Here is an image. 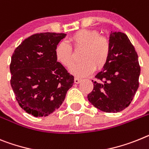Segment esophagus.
Instances as JSON below:
<instances>
[{"label":"esophagus","mask_w":149,"mask_h":149,"mask_svg":"<svg viewBox=\"0 0 149 149\" xmlns=\"http://www.w3.org/2000/svg\"><path fill=\"white\" fill-rule=\"evenodd\" d=\"M81 81V79L78 78V77H74V83L75 84H79Z\"/></svg>","instance_id":"obj_1"}]
</instances>
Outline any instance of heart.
I'll return each instance as SVG.
<instances>
[{"mask_svg": "<svg viewBox=\"0 0 149 149\" xmlns=\"http://www.w3.org/2000/svg\"><path fill=\"white\" fill-rule=\"evenodd\" d=\"M72 47L81 49L79 55L81 62L74 65L71 72L79 77L87 76L96 70H101L107 65L111 55V44L107 38L100 36L96 30L83 29L69 38ZM54 55L57 62L69 68L74 63L73 52L69 45L59 42L56 46Z\"/></svg>", "mask_w": 149, "mask_h": 149, "instance_id": "obj_1", "label": "heart"}]
</instances>
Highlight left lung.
Wrapping results in <instances>:
<instances>
[{
    "label": "left lung",
    "instance_id": "1",
    "mask_svg": "<svg viewBox=\"0 0 149 149\" xmlns=\"http://www.w3.org/2000/svg\"><path fill=\"white\" fill-rule=\"evenodd\" d=\"M111 55L107 65L95 76L90 103L105 112H119L128 107L139 87L140 66L138 55L128 37L111 31Z\"/></svg>",
    "mask_w": 149,
    "mask_h": 149
}]
</instances>
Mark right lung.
<instances>
[{"label":"right lung","instance_id":"add662e5","mask_svg":"<svg viewBox=\"0 0 149 149\" xmlns=\"http://www.w3.org/2000/svg\"><path fill=\"white\" fill-rule=\"evenodd\" d=\"M63 33H38L14 50L10 65V84L20 107L35 117H46L59 109L73 86L74 77L57 62L56 46Z\"/></svg>","mask_w":149,"mask_h":149}]
</instances>
